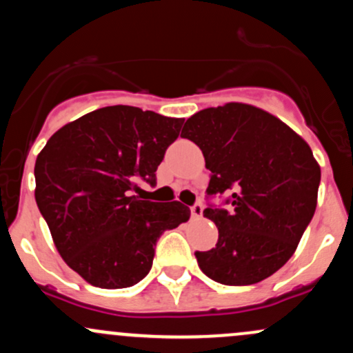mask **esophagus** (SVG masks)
Listing matches in <instances>:
<instances>
[{"mask_svg":"<svg viewBox=\"0 0 353 353\" xmlns=\"http://www.w3.org/2000/svg\"><path fill=\"white\" fill-rule=\"evenodd\" d=\"M191 214L192 218H201V216H203V206H201L199 203L194 204V206L191 208Z\"/></svg>","mask_w":353,"mask_h":353,"instance_id":"34e87169","label":"esophagus"}]
</instances>
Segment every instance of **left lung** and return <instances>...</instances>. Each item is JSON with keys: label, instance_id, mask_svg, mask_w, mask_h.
I'll list each match as a JSON object with an SVG mask.
<instances>
[{"label": "left lung", "instance_id": "left-lung-1", "mask_svg": "<svg viewBox=\"0 0 353 353\" xmlns=\"http://www.w3.org/2000/svg\"><path fill=\"white\" fill-rule=\"evenodd\" d=\"M181 135L203 150L208 194H231L230 211L204 209L219 238L212 250L196 251L199 268L231 286L271 276L315 214L320 165L310 145L274 115L239 102L197 112Z\"/></svg>", "mask_w": 353, "mask_h": 353}]
</instances>
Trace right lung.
Wrapping results in <instances>:
<instances>
[{"label":"right lung","mask_w":353,"mask_h":353,"mask_svg":"<svg viewBox=\"0 0 353 353\" xmlns=\"http://www.w3.org/2000/svg\"><path fill=\"white\" fill-rule=\"evenodd\" d=\"M184 119L129 105L90 112L57 130L34 164V199L58 253L87 283L117 290L149 273L165 230L191 216L179 201L132 194L156 184L165 149Z\"/></svg>","instance_id":"add662e5"}]
</instances>
